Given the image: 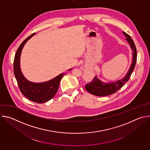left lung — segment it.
<instances>
[{
	"instance_id": "8db88e82",
	"label": "left lung",
	"mask_w": 150,
	"mask_h": 150,
	"mask_svg": "<svg viewBox=\"0 0 150 150\" xmlns=\"http://www.w3.org/2000/svg\"><path fill=\"white\" fill-rule=\"evenodd\" d=\"M123 34L126 38V40L130 45L131 48L133 51L132 62L129 70H128L127 72L123 78L113 82H104L99 79L97 76H96L95 78L92 81V82L85 85V87L86 90L91 94L96 96L103 97L114 94L117 90L121 88L123 86L125 83L129 80L135 67L137 53L136 47L133 40L129 35L124 31H123Z\"/></svg>"
}]
</instances>
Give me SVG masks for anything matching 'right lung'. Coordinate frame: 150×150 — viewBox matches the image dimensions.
<instances>
[{
    "label": "right lung",
    "mask_w": 150,
    "mask_h": 150,
    "mask_svg": "<svg viewBox=\"0 0 150 150\" xmlns=\"http://www.w3.org/2000/svg\"><path fill=\"white\" fill-rule=\"evenodd\" d=\"M35 34V33H34L27 37L18 47L14 58L13 72L21 93L32 101L43 103L49 101L55 96L60 80L65 73H62L48 81L40 83L31 82L25 78L21 69L20 57L24 45ZM70 70L71 69L68 71Z\"/></svg>",
    "instance_id": "1"
}]
</instances>
